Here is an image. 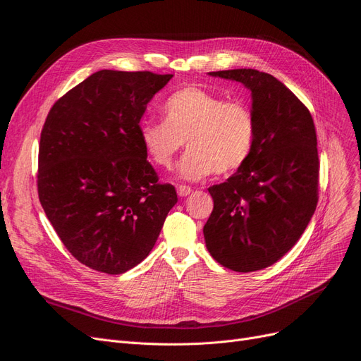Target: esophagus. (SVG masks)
<instances>
[{"label": "esophagus", "instance_id": "34e87169", "mask_svg": "<svg viewBox=\"0 0 361 361\" xmlns=\"http://www.w3.org/2000/svg\"><path fill=\"white\" fill-rule=\"evenodd\" d=\"M176 190H178L179 197H187V195H190L192 191L190 187H187V185H179Z\"/></svg>", "mask_w": 361, "mask_h": 361}]
</instances>
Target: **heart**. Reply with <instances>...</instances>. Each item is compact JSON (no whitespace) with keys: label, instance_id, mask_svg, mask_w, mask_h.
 Here are the masks:
<instances>
[{"label":"heart","instance_id":"heart-1","mask_svg":"<svg viewBox=\"0 0 361 361\" xmlns=\"http://www.w3.org/2000/svg\"><path fill=\"white\" fill-rule=\"evenodd\" d=\"M164 122H143L141 143L149 159L169 169L183 147L190 150L178 174L197 180L211 173L227 174L243 167L256 141V118L243 101H226L197 85L171 93L162 105Z\"/></svg>","mask_w":361,"mask_h":361}]
</instances>
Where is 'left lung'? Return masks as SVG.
I'll return each mask as SVG.
<instances>
[{
	"instance_id": "obj_1",
	"label": "left lung",
	"mask_w": 361,
	"mask_h": 361,
	"mask_svg": "<svg viewBox=\"0 0 361 361\" xmlns=\"http://www.w3.org/2000/svg\"><path fill=\"white\" fill-rule=\"evenodd\" d=\"M243 82L256 118L253 152L233 176L214 185L206 248L236 272L276 264L297 244L318 203L319 158L313 118L274 76L256 69L209 72Z\"/></svg>"
}]
</instances>
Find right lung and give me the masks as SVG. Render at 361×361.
Wrapping results in <instances>:
<instances>
[{
    "label": "right lung",
    "instance_id": "obj_1",
    "mask_svg": "<svg viewBox=\"0 0 361 361\" xmlns=\"http://www.w3.org/2000/svg\"><path fill=\"white\" fill-rule=\"evenodd\" d=\"M173 75L99 71L52 105L39 145L37 191L81 264L123 274L154 248L178 203L146 159L140 120Z\"/></svg>",
    "mask_w": 361,
    "mask_h": 361
}]
</instances>
